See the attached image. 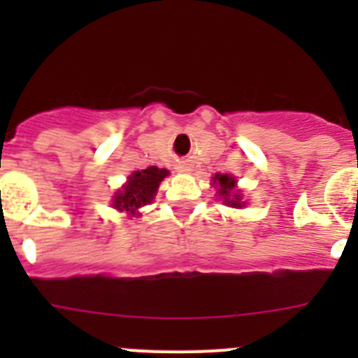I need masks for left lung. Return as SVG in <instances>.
Here are the masks:
<instances>
[{"instance_id":"8db88e82","label":"left lung","mask_w":358,"mask_h":358,"mask_svg":"<svg viewBox=\"0 0 358 358\" xmlns=\"http://www.w3.org/2000/svg\"><path fill=\"white\" fill-rule=\"evenodd\" d=\"M213 185L218 188V197L224 199V204L231 208H242L245 202H242V194L236 188V179L229 173H215Z\"/></svg>"}]
</instances>
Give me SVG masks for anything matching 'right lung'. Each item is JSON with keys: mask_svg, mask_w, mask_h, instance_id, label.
Wrapping results in <instances>:
<instances>
[{"mask_svg": "<svg viewBox=\"0 0 358 358\" xmlns=\"http://www.w3.org/2000/svg\"><path fill=\"white\" fill-rule=\"evenodd\" d=\"M169 170L157 169V166H148L145 170H136L129 176L127 182L118 189L113 199V206L120 211H129L136 215V211L141 206L150 204L152 199L156 197L157 188L161 181L169 176Z\"/></svg>", "mask_w": 358, "mask_h": 358, "instance_id": "add662e5", "label": "right lung"}]
</instances>
